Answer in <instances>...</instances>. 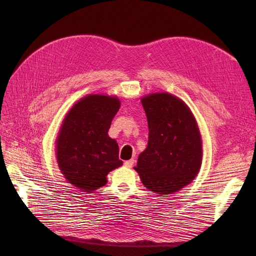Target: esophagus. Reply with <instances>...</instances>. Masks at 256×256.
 Segmentation results:
<instances>
[{
	"instance_id": "1",
	"label": "esophagus",
	"mask_w": 256,
	"mask_h": 256,
	"mask_svg": "<svg viewBox=\"0 0 256 256\" xmlns=\"http://www.w3.org/2000/svg\"><path fill=\"white\" fill-rule=\"evenodd\" d=\"M124 165H126V167H128V168H132V165H134V160H126V162H124Z\"/></svg>"
}]
</instances>
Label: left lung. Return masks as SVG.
I'll list each match as a JSON object with an SVG mask.
<instances>
[{"mask_svg":"<svg viewBox=\"0 0 256 256\" xmlns=\"http://www.w3.org/2000/svg\"><path fill=\"white\" fill-rule=\"evenodd\" d=\"M148 122V143L138 156L142 184L152 192H178L195 178L202 160V142L186 104L169 93L141 100Z\"/></svg>","mask_w":256,"mask_h":256,"instance_id":"left-lung-1","label":"left lung"}]
</instances>
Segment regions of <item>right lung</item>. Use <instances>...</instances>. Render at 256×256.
Instances as JSON below:
<instances>
[{"mask_svg": "<svg viewBox=\"0 0 256 256\" xmlns=\"http://www.w3.org/2000/svg\"><path fill=\"white\" fill-rule=\"evenodd\" d=\"M117 98L88 96L66 115L57 138V160L65 178L92 192L106 184V174L122 165L119 147L108 136L119 110Z\"/></svg>", "mask_w": 256, "mask_h": 256, "instance_id": "1", "label": "right lung"}]
</instances>
